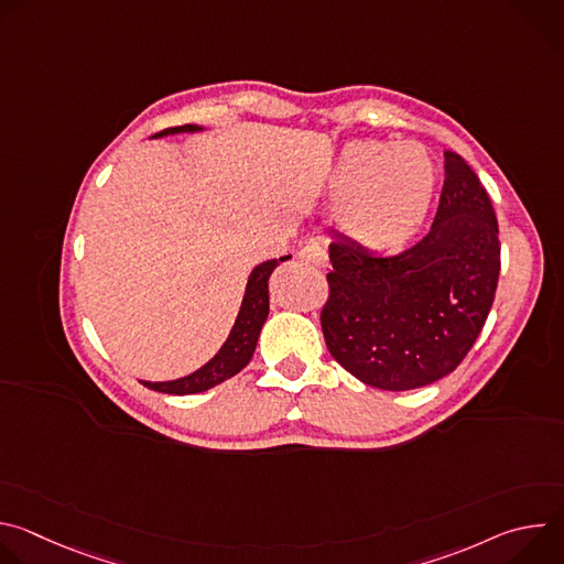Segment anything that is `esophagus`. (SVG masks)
I'll list each match as a JSON object with an SVG mask.
<instances>
[{
  "label": "esophagus",
  "instance_id": "esophagus-1",
  "mask_svg": "<svg viewBox=\"0 0 564 564\" xmlns=\"http://www.w3.org/2000/svg\"><path fill=\"white\" fill-rule=\"evenodd\" d=\"M299 259L305 261V263L312 265V268H326V265H328V252H326L324 248H321V246H316V243L305 246V248L299 252Z\"/></svg>",
  "mask_w": 564,
  "mask_h": 564
}]
</instances>
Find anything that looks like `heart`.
Here are the masks:
<instances>
[{
    "label": "heart",
    "instance_id": "1",
    "mask_svg": "<svg viewBox=\"0 0 564 564\" xmlns=\"http://www.w3.org/2000/svg\"><path fill=\"white\" fill-rule=\"evenodd\" d=\"M435 165L417 142L355 140L337 155L326 196L341 229L368 248L404 243L435 196Z\"/></svg>",
    "mask_w": 564,
    "mask_h": 564
}]
</instances>
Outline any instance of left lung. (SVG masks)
<instances>
[{"mask_svg":"<svg viewBox=\"0 0 564 564\" xmlns=\"http://www.w3.org/2000/svg\"><path fill=\"white\" fill-rule=\"evenodd\" d=\"M330 261L321 310L330 355L372 388H422L453 372L485 328L500 276L498 218L466 160L444 151L440 207L420 243L383 257L335 238Z\"/></svg>","mask_w":564,"mask_h":564,"instance_id":"obj_1","label":"left lung"}]
</instances>
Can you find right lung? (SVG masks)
<instances>
[{
  "mask_svg": "<svg viewBox=\"0 0 564 564\" xmlns=\"http://www.w3.org/2000/svg\"><path fill=\"white\" fill-rule=\"evenodd\" d=\"M194 131H203V127H198V124L172 127V129L155 133L153 138L174 135V133H194ZM288 259L290 257L272 259V261H265V263H261L252 270V274L248 279V285H246L243 303H240V310H238V316H236L234 326H231V333L225 339V344L220 346V350L205 366H200L196 372H192L187 377H181V379L142 381V383L151 390L167 392V394H194V392L209 390V388L223 383L225 379L234 377L236 372L243 370L250 364V359L257 350L261 328H263L268 312H270V294H268L270 274L274 272V268L279 263H283Z\"/></svg>",
  "mask_w": 564,
  "mask_h": 564,
  "instance_id": "obj_1",
  "label": "right lung"
}]
</instances>
